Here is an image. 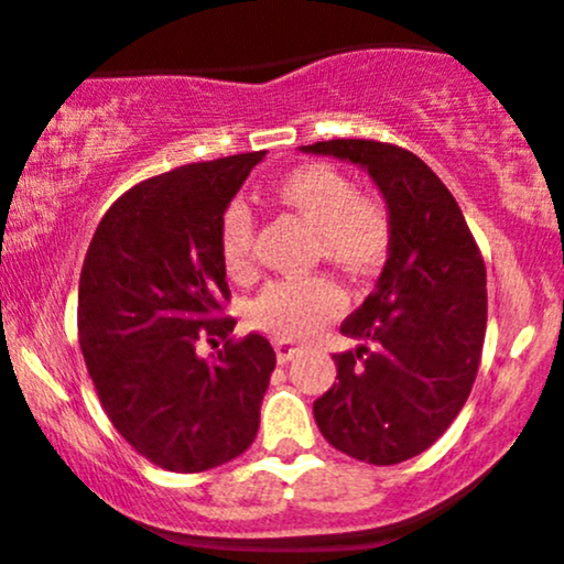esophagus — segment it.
I'll use <instances>...</instances> for the list:
<instances>
[{
  "label": "esophagus",
  "mask_w": 564,
  "mask_h": 564,
  "mask_svg": "<svg viewBox=\"0 0 564 564\" xmlns=\"http://www.w3.org/2000/svg\"><path fill=\"white\" fill-rule=\"evenodd\" d=\"M300 355V349L294 347V344L289 341H275V358L278 364H289V360H294Z\"/></svg>",
  "instance_id": "esophagus-1"
}]
</instances>
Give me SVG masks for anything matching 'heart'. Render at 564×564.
Returning a JSON list of instances; mask_svg holds the SVG:
<instances>
[{"label":"heart","mask_w":564,"mask_h":564,"mask_svg":"<svg viewBox=\"0 0 564 564\" xmlns=\"http://www.w3.org/2000/svg\"><path fill=\"white\" fill-rule=\"evenodd\" d=\"M272 200L316 237V253L352 278H366L391 250V217L375 195L330 165H303L286 173ZM220 256L237 281L253 275V217L242 204L228 206L220 223ZM344 294L327 278L270 283L250 305L256 327L286 341H303L341 311Z\"/></svg>","instance_id":"heart-1"}]
</instances>
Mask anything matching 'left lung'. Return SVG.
I'll list each match as a JSON object with an SVG mask.
<instances>
[{"label":"left lung","instance_id":"left-lung-1","mask_svg":"<svg viewBox=\"0 0 564 564\" xmlns=\"http://www.w3.org/2000/svg\"><path fill=\"white\" fill-rule=\"evenodd\" d=\"M300 151L369 173L391 217L375 292L341 325L360 344L333 355L338 382L314 419L344 455L393 466L430 449L471 393L488 325L485 261L446 184L410 151L375 140Z\"/></svg>","mask_w":564,"mask_h":564}]
</instances>
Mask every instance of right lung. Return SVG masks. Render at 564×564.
Returning <instances> with one entry per match:
<instances>
[{
    "mask_svg": "<svg viewBox=\"0 0 564 564\" xmlns=\"http://www.w3.org/2000/svg\"><path fill=\"white\" fill-rule=\"evenodd\" d=\"M267 151L195 162L109 206L79 278V347L104 413L145 460L198 474L242 455L259 433L275 349L228 300L220 223ZM200 337L227 341L212 361Z\"/></svg>",
    "mask_w": 564,
    "mask_h": 564,
    "instance_id": "obj_1",
    "label": "right lung"
}]
</instances>
